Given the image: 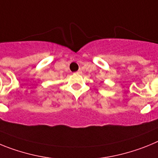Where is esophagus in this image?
I'll use <instances>...</instances> for the list:
<instances>
[{"instance_id":"esophagus-1","label":"esophagus","mask_w":158,"mask_h":158,"mask_svg":"<svg viewBox=\"0 0 158 158\" xmlns=\"http://www.w3.org/2000/svg\"><path fill=\"white\" fill-rule=\"evenodd\" d=\"M77 74H80V73H81V71L78 70L77 72Z\"/></svg>"}]
</instances>
